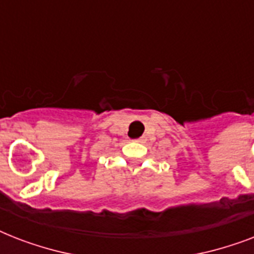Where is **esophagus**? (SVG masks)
Segmentation results:
<instances>
[{"label": "esophagus", "mask_w": 254, "mask_h": 254, "mask_svg": "<svg viewBox=\"0 0 254 254\" xmlns=\"http://www.w3.org/2000/svg\"><path fill=\"white\" fill-rule=\"evenodd\" d=\"M135 141H137V142H142L143 139L142 138H138V139H135Z\"/></svg>", "instance_id": "1"}]
</instances>
